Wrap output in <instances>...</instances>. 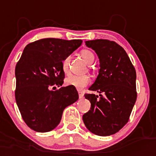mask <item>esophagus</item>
I'll list each match as a JSON object with an SVG mask.
<instances>
[{
	"label": "esophagus",
	"instance_id": "34e87169",
	"mask_svg": "<svg viewBox=\"0 0 156 156\" xmlns=\"http://www.w3.org/2000/svg\"><path fill=\"white\" fill-rule=\"evenodd\" d=\"M78 96H79V99H83V96H84V94H83L81 90H79V91H78Z\"/></svg>",
	"mask_w": 156,
	"mask_h": 156
}]
</instances>
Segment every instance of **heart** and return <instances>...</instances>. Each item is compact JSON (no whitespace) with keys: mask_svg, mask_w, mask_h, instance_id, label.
Segmentation results:
<instances>
[{"mask_svg":"<svg viewBox=\"0 0 156 156\" xmlns=\"http://www.w3.org/2000/svg\"><path fill=\"white\" fill-rule=\"evenodd\" d=\"M80 56L84 60L86 63L91 64L95 60V55L91 51L87 49L82 50L80 52ZM69 57H66L62 61L61 66H62V69H63L64 73H69ZM66 83L68 86L71 87H74L78 88V89H82V88L85 87L90 83V78L87 75H82V76H77V75H69L67 77L66 79Z\"/></svg>","mask_w":156,"mask_h":156,"instance_id":"1","label":"heart"}]
</instances>
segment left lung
I'll list each match as a JSON object with an SVG mask.
<instances>
[{
  "mask_svg": "<svg viewBox=\"0 0 156 156\" xmlns=\"http://www.w3.org/2000/svg\"><path fill=\"white\" fill-rule=\"evenodd\" d=\"M100 59V70L85 94L90 109L83 116L86 127L99 136L112 135L129 121L137 99L136 71L122 47L114 41L95 40L86 41Z\"/></svg>",
  "mask_w": 156,
  "mask_h": 156,
  "instance_id": "8db88e82",
  "label": "left lung"
}]
</instances>
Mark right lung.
<instances>
[{
    "label": "right lung",
    "instance_id": "obj_1",
    "mask_svg": "<svg viewBox=\"0 0 156 156\" xmlns=\"http://www.w3.org/2000/svg\"><path fill=\"white\" fill-rule=\"evenodd\" d=\"M81 40L46 38L26 46L16 65L15 100L22 117L31 129L49 132L58 126L64 109L78 100L74 87L61 86V63L80 47Z\"/></svg>",
    "mask_w": 156,
    "mask_h": 156
}]
</instances>
